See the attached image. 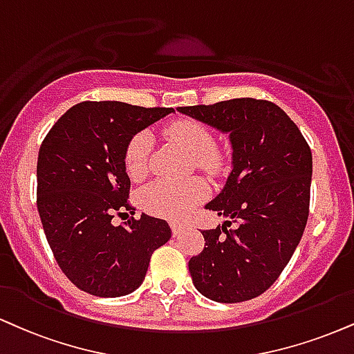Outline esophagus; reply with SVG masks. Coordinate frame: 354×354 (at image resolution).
I'll list each match as a JSON object with an SVG mask.
<instances>
[{"label": "esophagus", "mask_w": 354, "mask_h": 354, "mask_svg": "<svg viewBox=\"0 0 354 354\" xmlns=\"http://www.w3.org/2000/svg\"><path fill=\"white\" fill-rule=\"evenodd\" d=\"M183 229H185V225L183 224H178V223H171V231H173V236H180V234L183 232Z\"/></svg>", "instance_id": "esophagus-1"}]
</instances>
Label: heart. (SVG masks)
I'll return each mask as SVG.
<instances>
[{
	"instance_id": "b5f03b06",
	"label": "heart",
	"mask_w": 354,
	"mask_h": 354,
	"mask_svg": "<svg viewBox=\"0 0 354 354\" xmlns=\"http://www.w3.org/2000/svg\"><path fill=\"white\" fill-rule=\"evenodd\" d=\"M166 135L180 143L194 158V165L207 173H219L224 166V155L214 148V136L207 127L194 120H178L166 127ZM153 136L150 131H140L127 145L123 153L127 174L138 181L148 171ZM209 188L201 178L188 181H153L140 194L143 209L150 214L168 219H185L206 198Z\"/></svg>"
}]
</instances>
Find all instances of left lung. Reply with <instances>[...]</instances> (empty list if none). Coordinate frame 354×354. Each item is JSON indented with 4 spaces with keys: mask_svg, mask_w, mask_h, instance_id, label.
<instances>
[{
    "mask_svg": "<svg viewBox=\"0 0 354 354\" xmlns=\"http://www.w3.org/2000/svg\"><path fill=\"white\" fill-rule=\"evenodd\" d=\"M176 110L227 133L232 147V171L206 204L232 221L201 231L206 247L188 263L196 290L221 304L255 299L279 279L304 236L312 150L290 117L269 100ZM231 222L236 230L225 227Z\"/></svg>",
    "mask_w": 354,
    "mask_h": 354,
    "instance_id": "obj_1",
    "label": "left lung"
}]
</instances>
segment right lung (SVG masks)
I'll use <instances>...</instances> for the list:
<instances>
[{
	"label": "right lung",
	"mask_w": 354,
	"mask_h": 354,
	"mask_svg": "<svg viewBox=\"0 0 354 354\" xmlns=\"http://www.w3.org/2000/svg\"><path fill=\"white\" fill-rule=\"evenodd\" d=\"M125 102H82L46 135L37 156V211L61 270L95 297L129 295L143 282L151 254L171 237L166 221L133 211L123 153L131 136L171 113Z\"/></svg>",
	"instance_id": "1"
}]
</instances>
